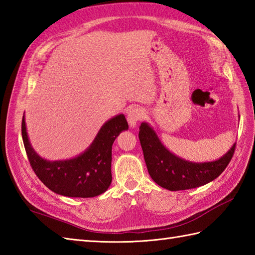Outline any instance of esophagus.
Masks as SVG:
<instances>
[{"instance_id": "34e87169", "label": "esophagus", "mask_w": 255, "mask_h": 255, "mask_svg": "<svg viewBox=\"0 0 255 255\" xmlns=\"http://www.w3.org/2000/svg\"><path fill=\"white\" fill-rule=\"evenodd\" d=\"M144 116V111L140 107H132L131 110H129L127 113V121L130 127H136L137 123L140 119L143 118Z\"/></svg>"}]
</instances>
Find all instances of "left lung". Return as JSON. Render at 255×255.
<instances>
[{
  "label": "left lung",
  "mask_w": 255,
  "mask_h": 255,
  "mask_svg": "<svg viewBox=\"0 0 255 255\" xmlns=\"http://www.w3.org/2000/svg\"><path fill=\"white\" fill-rule=\"evenodd\" d=\"M139 140L151 178L169 191H183L205 185L217 178L229 164L236 143L220 159L211 162H189L167 150L147 123L139 127Z\"/></svg>",
  "instance_id": "8db88e82"
}]
</instances>
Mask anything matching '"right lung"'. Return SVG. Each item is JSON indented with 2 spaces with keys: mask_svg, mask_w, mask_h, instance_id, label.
I'll use <instances>...</instances> for the list:
<instances>
[{
  "mask_svg": "<svg viewBox=\"0 0 255 255\" xmlns=\"http://www.w3.org/2000/svg\"><path fill=\"white\" fill-rule=\"evenodd\" d=\"M127 129L128 123L121 114L103 125L82 154L70 160L47 161L32 149L24 116L21 121V136L32 170L52 192L68 197H95L107 191L112 183V145Z\"/></svg>",
  "mask_w": 255,
  "mask_h": 255,
  "instance_id": "right-lung-1",
  "label": "right lung"
}]
</instances>
